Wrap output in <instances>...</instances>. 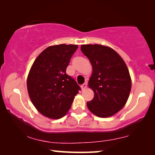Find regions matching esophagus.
Segmentation results:
<instances>
[{
  "label": "esophagus",
  "instance_id": "obj_1",
  "mask_svg": "<svg viewBox=\"0 0 155 155\" xmlns=\"http://www.w3.org/2000/svg\"><path fill=\"white\" fill-rule=\"evenodd\" d=\"M87 82H85V83H84L83 84H82V85H81L82 90H85V89L87 88Z\"/></svg>",
  "mask_w": 155,
  "mask_h": 155
}]
</instances>
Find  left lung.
<instances>
[{
	"instance_id": "obj_1",
	"label": "left lung",
	"mask_w": 155,
	"mask_h": 155,
	"mask_svg": "<svg viewBox=\"0 0 155 155\" xmlns=\"http://www.w3.org/2000/svg\"><path fill=\"white\" fill-rule=\"evenodd\" d=\"M81 51L92 65L88 84L94 96L87 106L95 116L110 117L124 107L130 94L131 78L127 65L108 46L85 44L81 46Z\"/></svg>"
}]
</instances>
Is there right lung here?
I'll list each match as a JSON object with an SVG mask.
<instances>
[{"label":"right lung","mask_w":155,"mask_h":155,"mask_svg":"<svg viewBox=\"0 0 155 155\" xmlns=\"http://www.w3.org/2000/svg\"><path fill=\"white\" fill-rule=\"evenodd\" d=\"M78 45L59 44L44 50L34 62L27 77L29 96L42 115L53 119L64 116L80 87L66 74Z\"/></svg>","instance_id":"1"}]
</instances>
